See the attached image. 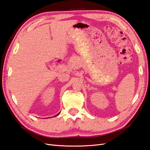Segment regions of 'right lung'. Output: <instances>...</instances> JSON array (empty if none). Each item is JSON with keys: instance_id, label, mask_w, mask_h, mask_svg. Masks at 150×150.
<instances>
[{"instance_id": "1", "label": "right lung", "mask_w": 150, "mask_h": 150, "mask_svg": "<svg viewBox=\"0 0 150 150\" xmlns=\"http://www.w3.org/2000/svg\"><path fill=\"white\" fill-rule=\"evenodd\" d=\"M59 114H60V113H58V115H56V116H58V115H59Z\"/></svg>"}]
</instances>
